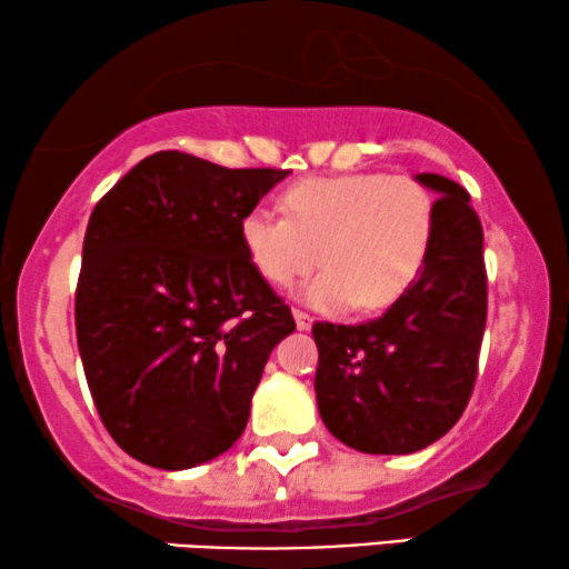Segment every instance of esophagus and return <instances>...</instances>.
Instances as JSON below:
<instances>
[{
	"instance_id": "34e87169",
	"label": "esophagus",
	"mask_w": 569,
	"mask_h": 569,
	"mask_svg": "<svg viewBox=\"0 0 569 569\" xmlns=\"http://www.w3.org/2000/svg\"><path fill=\"white\" fill-rule=\"evenodd\" d=\"M295 323H298V329L300 331H308L313 327V319H311V313H306V311H298V308H295Z\"/></svg>"
}]
</instances>
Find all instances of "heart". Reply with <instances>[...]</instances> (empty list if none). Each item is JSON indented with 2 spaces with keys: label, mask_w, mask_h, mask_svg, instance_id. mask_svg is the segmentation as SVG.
Returning <instances> with one entry per match:
<instances>
[{
  "label": "heart",
  "mask_w": 569,
  "mask_h": 569,
  "mask_svg": "<svg viewBox=\"0 0 569 569\" xmlns=\"http://www.w3.org/2000/svg\"><path fill=\"white\" fill-rule=\"evenodd\" d=\"M287 217L256 206L240 221L242 248L258 274L277 287L327 267L302 287L321 311H379L402 298L426 267L437 203L405 174L316 177L287 190Z\"/></svg>",
  "instance_id": "obj_1"
}]
</instances>
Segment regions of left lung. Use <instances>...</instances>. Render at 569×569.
Masks as SVG:
<instances>
[{"mask_svg":"<svg viewBox=\"0 0 569 569\" xmlns=\"http://www.w3.org/2000/svg\"><path fill=\"white\" fill-rule=\"evenodd\" d=\"M437 227L416 282L379 319L313 323L316 400L335 437L358 452L410 455L460 420L473 395L486 329L483 230L468 190L441 174Z\"/></svg>","mask_w":569,"mask_h":569,"instance_id":"8db88e82","label":"left lung"}]
</instances>
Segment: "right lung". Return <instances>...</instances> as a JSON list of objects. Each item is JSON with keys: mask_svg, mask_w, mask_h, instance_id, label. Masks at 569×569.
<instances>
[{"mask_svg": "<svg viewBox=\"0 0 569 569\" xmlns=\"http://www.w3.org/2000/svg\"><path fill=\"white\" fill-rule=\"evenodd\" d=\"M284 177L159 151L88 219L78 350L101 423L151 468L227 452L271 350L295 331L240 240L242 217Z\"/></svg>", "mask_w": 569, "mask_h": 569, "instance_id": "obj_1", "label": "right lung"}]
</instances>
